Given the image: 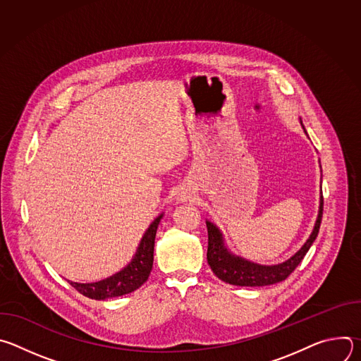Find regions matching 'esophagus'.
Instances as JSON below:
<instances>
[{
	"label": "esophagus",
	"instance_id": "1",
	"mask_svg": "<svg viewBox=\"0 0 361 361\" xmlns=\"http://www.w3.org/2000/svg\"><path fill=\"white\" fill-rule=\"evenodd\" d=\"M184 200H187V197H184V195H181V197H180V201H184Z\"/></svg>",
	"mask_w": 361,
	"mask_h": 361
}]
</instances>
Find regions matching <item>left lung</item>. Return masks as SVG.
<instances>
[{
    "label": "left lung",
    "instance_id": "obj_1",
    "mask_svg": "<svg viewBox=\"0 0 361 361\" xmlns=\"http://www.w3.org/2000/svg\"><path fill=\"white\" fill-rule=\"evenodd\" d=\"M301 123V121H300ZM302 126V123H301ZM304 128V126H302ZM304 133L307 134L305 128ZM323 217V194L320 195V205H319V214L313 227V231L305 240V243L301 245L298 251H295L288 260L273 264V266H264L257 264L250 260H245L244 257H240L234 252H231L227 245L224 235L221 230L212 221L205 220L209 231V248H207V262L213 270V273L223 280L224 283L233 284V286H241V287H263L280 283L286 280L295 267L301 263L307 251L310 250L312 244L314 243L320 224Z\"/></svg>",
    "mask_w": 361,
    "mask_h": 361
}]
</instances>
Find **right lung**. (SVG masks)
<instances>
[{"mask_svg":"<svg viewBox=\"0 0 361 361\" xmlns=\"http://www.w3.org/2000/svg\"><path fill=\"white\" fill-rule=\"evenodd\" d=\"M164 214L161 213L157 219H154V221L145 230L131 262L120 271L95 283H75L70 280L68 283L82 295L92 300H107L113 297H120L140 288L147 281L152 270L154 243H156L157 228Z\"/></svg>","mask_w":361,"mask_h":361,"instance_id":"add662e5","label":"right lung"}]
</instances>
